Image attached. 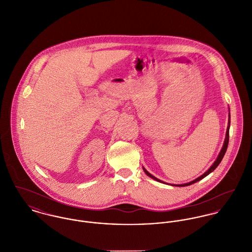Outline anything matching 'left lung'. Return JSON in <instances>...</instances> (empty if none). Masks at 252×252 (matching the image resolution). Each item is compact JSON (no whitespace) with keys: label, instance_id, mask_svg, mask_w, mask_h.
I'll list each match as a JSON object with an SVG mask.
<instances>
[{"label":"left lung","instance_id":"left-lung-1","mask_svg":"<svg viewBox=\"0 0 252 252\" xmlns=\"http://www.w3.org/2000/svg\"><path fill=\"white\" fill-rule=\"evenodd\" d=\"M230 109H229V121H228V126H227V131H226V136H225V140H224V144H223V146H222V149H221V151L219 153V155H218V157H217V158L215 159V161L212 163V165L202 174L201 175L200 177H198V178H196L195 180H193V181H190V182H188V183H184V184H168V185H171V186H177V187H185V186H189V185H192V184H194V183H196V182H198V181H200L201 180L202 178H204L205 176H207L209 173H211L218 165H219V163L221 162V160H222V158H223V157H224V155H225V153L227 151V148H228V143H229V129H230ZM143 170H144V172L149 176V177H151L152 179H154V180H156V181H158V182H159V183H163V184H167V183H165V182H163V181H161V180H159V179H158L157 177H155L154 175H152L150 172H148L144 167H143Z\"/></svg>","mask_w":252,"mask_h":252}]
</instances>
